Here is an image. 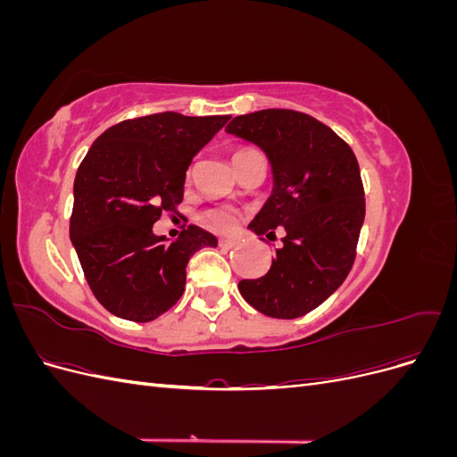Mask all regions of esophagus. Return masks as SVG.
Masks as SVG:
<instances>
[{"instance_id":"1","label":"esophagus","mask_w":457,"mask_h":457,"mask_svg":"<svg viewBox=\"0 0 457 457\" xmlns=\"http://www.w3.org/2000/svg\"><path fill=\"white\" fill-rule=\"evenodd\" d=\"M219 245L223 247V250H230V247L237 245V240H232V238H219Z\"/></svg>"}]
</instances>
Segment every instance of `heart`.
<instances>
[{"instance_id":"obj_1","label":"heart","mask_w":457,"mask_h":457,"mask_svg":"<svg viewBox=\"0 0 457 457\" xmlns=\"http://www.w3.org/2000/svg\"><path fill=\"white\" fill-rule=\"evenodd\" d=\"M244 152V150H240ZM238 154V152H237ZM204 223L220 232H228L238 223V215L230 207H213V210L204 213Z\"/></svg>"}]
</instances>
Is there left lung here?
<instances>
[{
    "label": "left lung",
    "mask_w": 457,
    "mask_h": 457,
    "mask_svg": "<svg viewBox=\"0 0 457 457\" xmlns=\"http://www.w3.org/2000/svg\"><path fill=\"white\" fill-rule=\"evenodd\" d=\"M227 133L257 145L269 158L272 192L250 223L257 237L284 228V245L242 297L272 318H299L336 292L354 262L366 204L351 146L322 121L269 108L234 118Z\"/></svg>",
    "instance_id": "left-lung-1"
}]
</instances>
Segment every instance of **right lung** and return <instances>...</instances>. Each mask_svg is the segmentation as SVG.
<instances>
[{
	"label": "right lung",
	"mask_w": 457,
	"mask_h": 457,
	"mask_svg": "<svg viewBox=\"0 0 457 457\" xmlns=\"http://www.w3.org/2000/svg\"><path fill=\"white\" fill-rule=\"evenodd\" d=\"M230 116L150 114L96 139L74 181L71 240L93 295L114 316L150 322L185 292L187 262L213 234L190 225L170 242L152 225L183 202L187 170Z\"/></svg>",
	"instance_id": "right-lung-1"
}]
</instances>
